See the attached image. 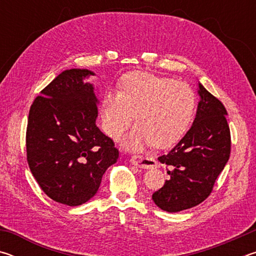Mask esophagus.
<instances>
[{
    "mask_svg": "<svg viewBox=\"0 0 256 256\" xmlns=\"http://www.w3.org/2000/svg\"><path fill=\"white\" fill-rule=\"evenodd\" d=\"M131 162L132 164L134 166H138L140 168H144V170H151V168H154L157 167V162H156V159L150 157V156H133L131 158Z\"/></svg>",
    "mask_w": 256,
    "mask_h": 256,
    "instance_id": "esophagus-1",
    "label": "esophagus"
}]
</instances>
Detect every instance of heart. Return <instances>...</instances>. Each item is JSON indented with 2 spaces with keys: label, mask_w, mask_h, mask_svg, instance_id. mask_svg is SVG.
Masks as SVG:
<instances>
[{
  "label": "heart",
  "mask_w": 256,
  "mask_h": 256,
  "mask_svg": "<svg viewBox=\"0 0 256 256\" xmlns=\"http://www.w3.org/2000/svg\"><path fill=\"white\" fill-rule=\"evenodd\" d=\"M196 108L193 89L183 81L136 71L125 76L118 90H107L102 102V128L118 138L132 124H138L125 138L131 150L154 144L168 148L183 138Z\"/></svg>",
  "instance_id": "b5f03b06"
}]
</instances>
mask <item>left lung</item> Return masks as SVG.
Wrapping results in <instances>:
<instances>
[{
    "mask_svg": "<svg viewBox=\"0 0 256 256\" xmlns=\"http://www.w3.org/2000/svg\"><path fill=\"white\" fill-rule=\"evenodd\" d=\"M198 94L200 102L192 126L170 154L158 158L170 168V178L152 194V200L167 212L190 209L204 201L230 154L226 108L200 82Z\"/></svg>",
    "mask_w": 256,
    "mask_h": 256,
    "instance_id": "8db88e82",
    "label": "left lung"
}]
</instances>
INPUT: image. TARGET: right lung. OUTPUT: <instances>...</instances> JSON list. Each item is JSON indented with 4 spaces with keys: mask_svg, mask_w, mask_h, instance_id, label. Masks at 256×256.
Instances as JSON below:
<instances>
[{
    "mask_svg": "<svg viewBox=\"0 0 256 256\" xmlns=\"http://www.w3.org/2000/svg\"><path fill=\"white\" fill-rule=\"evenodd\" d=\"M94 76L86 68L63 71L40 92L29 110L26 146L30 170L47 196L81 206L100 186L102 175L118 162V150L96 125Z\"/></svg>",
    "mask_w": 256,
    "mask_h": 256,
    "instance_id": "right-lung-1",
    "label": "right lung"
}]
</instances>
